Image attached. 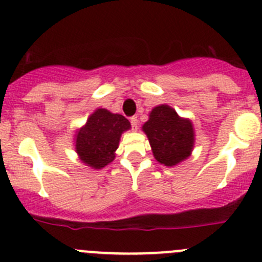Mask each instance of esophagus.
I'll return each mask as SVG.
<instances>
[{"label": "esophagus", "mask_w": 262, "mask_h": 262, "mask_svg": "<svg viewBox=\"0 0 262 262\" xmlns=\"http://www.w3.org/2000/svg\"><path fill=\"white\" fill-rule=\"evenodd\" d=\"M129 122H131V126H133L134 129H138V124H139L138 117H131Z\"/></svg>", "instance_id": "34e87169"}]
</instances>
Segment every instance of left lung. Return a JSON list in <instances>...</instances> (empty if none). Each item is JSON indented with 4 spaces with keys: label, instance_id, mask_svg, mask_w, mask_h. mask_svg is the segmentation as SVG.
Listing matches in <instances>:
<instances>
[{
    "label": "left lung",
    "instance_id": "1",
    "mask_svg": "<svg viewBox=\"0 0 262 262\" xmlns=\"http://www.w3.org/2000/svg\"><path fill=\"white\" fill-rule=\"evenodd\" d=\"M143 131L148 136L154 158L164 166H176L191 154L193 123L190 119L179 117L175 109L166 104L151 109Z\"/></svg>",
    "mask_w": 262,
    "mask_h": 262
}]
</instances>
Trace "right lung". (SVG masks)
Listing matches in <instances>:
<instances>
[{
	"instance_id": "1",
	"label": "right lung",
	"mask_w": 262,
	"mask_h": 262,
	"mask_svg": "<svg viewBox=\"0 0 262 262\" xmlns=\"http://www.w3.org/2000/svg\"><path fill=\"white\" fill-rule=\"evenodd\" d=\"M131 128L128 119L121 114L111 113L103 108L96 109L86 124L76 133V151L87 166L100 170L116 158L121 135Z\"/></svg>"
}]
</instances>
